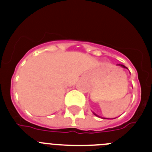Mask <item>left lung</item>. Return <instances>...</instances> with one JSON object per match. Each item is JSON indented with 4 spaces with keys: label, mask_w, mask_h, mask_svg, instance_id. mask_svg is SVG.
<instances>
[{
    "label": "left lung",
    "mask_w": 152,
    "mask_h": 152,
    "mask_svg": "<svg viewBox=\"0 0 152 152\" xmlns=\"http://www.w3.org/2000/svg\"><path fill=\"white\" fill-rule=\"evenodd\" d=\"M118 65H119V66H121V67H123V68H126V66H125V65H123V64H118ZM94 114L95 116H97V115H96V113H94Z\"/></svg>",
    "instance_id": "1"
}]
</instances>
